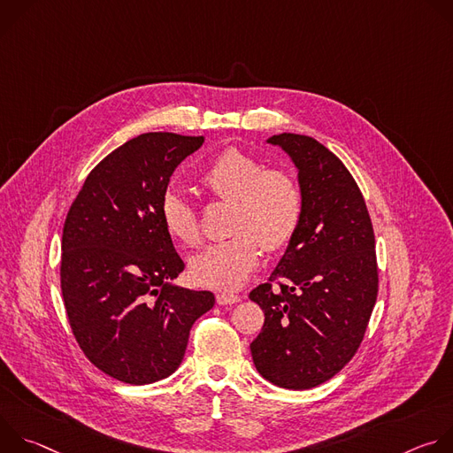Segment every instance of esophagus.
<instances>
[{"mask_svg": "<svg viewBox=\"0 0 453 453\" xmlns=\"http://www.w3.org/2000/svg\"><path fill=\"white\" fill-rule=\"evenodd\" d=\"M240 301V296L233 294V292H219L217 294V303L219 304H233V303H238Z\"/></svg>", "mask_w": 453, "mask_h": 453, "instance_id": "esophagus-1", "label": "esophagus"}]
</instances>
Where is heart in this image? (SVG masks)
<instances>
[{
	"label": "heart",
	"instance_id": "obj_1",
	"mask_svg": "<svg viewBox=\"0 0 453 453\" xmlns=\"http://www.w3.org/2000/svg\"><path fill=\"white\" fill-rule=\"evenodd\" d=\"M217 201L229 203V238L211 243L191 257L189 273L199 285L233 290L256 271L264 247L281 250L296 236L303 219V191L285 168L229 147L211 157L197 177ZM159 217L166 234L184 247L201 242L199 213L175 191H166Z\"/></svg>",
	"mask_w": 453,
	"mask_h": 453
}]
</instances>
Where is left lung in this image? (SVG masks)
Segmentation results:
<instances>
[{"mask_svg":"<svg viewBox=\"0 0 453 453\" xmlns=\"http://www.w3.org/2000/svg\"><path fill=\"white\" fill-rule=\"evenodd\" d=\"M299 170L303 219L287 254L250 299L265 313L254 365L283 389L334 378L358 351L378 296L372 222L344 163L303 134L269 140Z\"/></svg>","mask_w":453,"mask_h":453,"instance_id":"left-lung-1","label":"left lung"}]
</instances>
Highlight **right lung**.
Masks as SVG:
<instances>
[{"label":"right lung","mask_w":453,"mask_h":453,"mask_svg":"<svg viewBox=\"0 0 453 453\" xmlns=\"http://www.w3.org/2000/svg\"><path fill=\"white\" fill-rule=\"evenodd\" d=\"M203 136L147 133L88 175L62 229L60 290L77 344L105 374L131 385L170 376L189 330L213 308L210 290L168 281L184 271L159 204L175 166Z\"/></svg>","instance_id":"obj_1"}]
</instances>
